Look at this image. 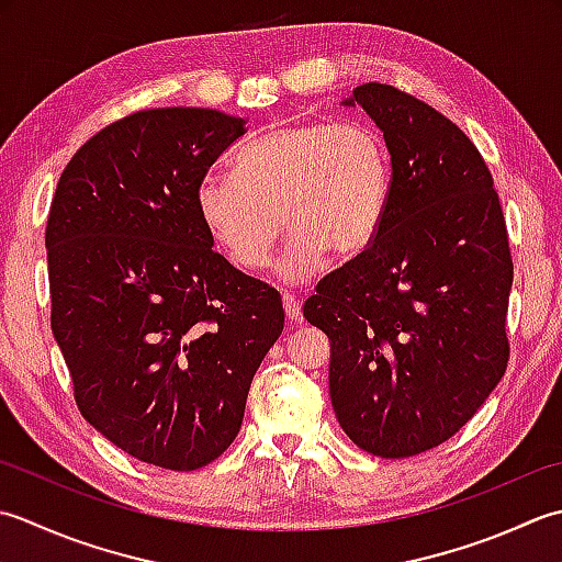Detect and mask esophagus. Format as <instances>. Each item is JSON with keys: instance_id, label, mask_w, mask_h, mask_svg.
<instances>
[{"instance_id": "34e87169", "label": "esophagus", "mask_w": 562, "mask_h": 562, "mask_svg": "<svg viewBox=\"0 0 562 562\" xmlns=\"http://www.w3.org/2000/svg\"><path fill=\"white\" fill-rule=\"evenodd\" d=\"M283 311H285V317H289L291 323H303L301 301H297L295 295H291V293H283Z\"/></svg>"}]
</instances>
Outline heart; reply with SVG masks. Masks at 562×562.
<instances>
[{
	"label": "heart",
	"instance_id": "obj_1",
	"mask_svg": "<svg viewBox=\"0 0 562 562\" xmlns=\"http://www.w3.org/2000/svg\"><path fill=\"white\" fill-rule=\"evenodd\" d=\"M393 187L383 135L363 121L285 123L245 145L233 177H205L196 213L213 243L243 271L267 267L281 231L283 279H305L369 247L385 221Z\"/></svg>",
	"mask_w": 562,
	"mask_h": 562
}]
</instances>
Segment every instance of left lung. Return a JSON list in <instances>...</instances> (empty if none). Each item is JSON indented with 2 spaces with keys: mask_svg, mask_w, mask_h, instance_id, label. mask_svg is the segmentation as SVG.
<instances>
[{
  "mask_svg": "<svg viewBox=\"0 0 562 562\" xmlns=\"http://www.w3.org/2000/svg\"><path fill=\"white\" fill-rule=\"evenodd\" d=\"M393 165L373 243L303 305L331 341L329 395L347 437L381 458L449 441L502 381L514 279L505 213L477 147L453 121L391 85L353 99Z\"/></svg>",
  "mask_w": 562,
  "mask_h": 562,
  "instance_id": "left-lung-1",
  "label": "left lung"
}]
</instances>
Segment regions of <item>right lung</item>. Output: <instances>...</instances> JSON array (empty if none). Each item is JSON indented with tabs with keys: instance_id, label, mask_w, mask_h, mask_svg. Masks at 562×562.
<instances>
[{
	"instance_id": "1",
	"label": "right lung",
	"mask_w": 562,
	"mask_h": 562,
	"mask_svg": "<svg viewBox=\"0 0 562 562\" xmlns=\"http://www.w3.org/2000/svg\"><path fill=\"white\" fill-rule=\"evenodd\" d=\"M245 123L181 106L113 121L63 169L45 225L75 403L121 451L167 471H196L235 441L283 331L279 291L217 255L196 213L199 184Z\"/></svg>"
}]
</instances>
